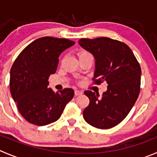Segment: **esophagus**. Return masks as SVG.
<instances>
[{"label":"esophagus","instance_id":"esophagus-1","mask_svg":"<svg viewBox=\"0 0 157 157\" xmlns=\"http://www.w3.org/2000/svg\"><path fill=\"white\" fill-rule=\"evenodd\" d=\"M82 91L77 90V89L75 90V95H82Z\"/></svg>","mask_w":157,"mask_h":157}]
</instances>
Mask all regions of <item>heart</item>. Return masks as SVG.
Here are the masks:
<instances>
[{"label": "heart", "mask_w": 157, "mask_h": 157, "mask_svg": "<svg viewBox=\"0 0 157 157\" xmlns=\"http://www.w3.org/2000/svg\"><path fill=\"white\" fill-rule=\"evenodd\" d=\"M86 54H89L88 52H81V53L79 54V55H86Z\"/></svg>", "instance_id": "obj_1"}]
</instances>
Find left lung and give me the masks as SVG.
<instances>
[{
	"label": "left lung",
	"instance_id": "8db88e82",
	"mask_svg": "<svg viewBox=\"0 0 157 157\" xmlns=\"http://www.w3.org/2000/svg\"><path fill=\"white\" fill-rule=\"evenodd\" d=\"M78 44L95 58L94 78L105 81L107 90L98 93L85 91L89 104L83 111L84 119L98 129H110L126 117L139 96L141 68L133 52L125 43L109 38H82Z\"/></svg>",
	"mask_w": 157,
	"mask_h": 157
}]
</instances>
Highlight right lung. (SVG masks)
I'll return each instance as SVG.
<instances>
[{"label":"right lung","mask_w":157,"mask_h":157,"mask_svg":"<svg viewBox=\"0 0 157 157\" xmlns=\"http://www.w3.org/2000/svg\"><path fill=\"white\" fill-rule=\"evenodd\" d=\"M74 44L65 38L43 37L28 44L14 61L10 72V93L28 122L45 126L57 121L74 96L72 89L55 92L48 87L60 54Z\"/></svg>","instance_id":"obj_1"}]
</instances>
